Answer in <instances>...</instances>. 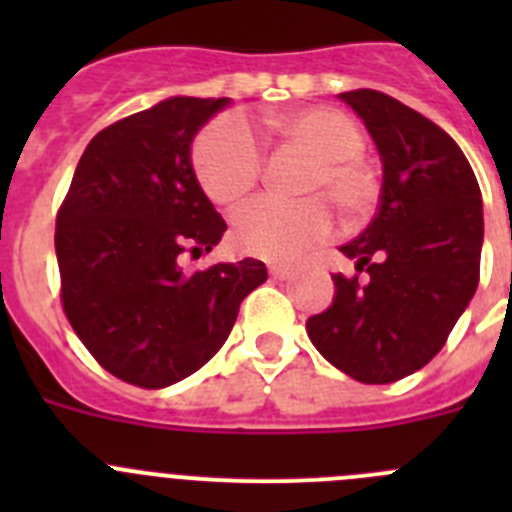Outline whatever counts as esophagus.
<instances>
[{
	"instance_id": "1",
	"label": "esophagus",
	"mask_w": 512,
	"mask_h": 512,
	"mask_svg": "<svg viewBox=\"0 0 512 512\" xmlns=\"http://www.w3.org/2000/svg\"><path fill=\"white\" fill-rule=\"evenodd\" d=\"M269 271H271V277H274V279H289V274H292V269H289V266H284V264H271Z\"/></svg>"
}]
</instances>
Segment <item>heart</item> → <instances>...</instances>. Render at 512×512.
<instances>
[{
    "label": "heart",
    "instance_id": "obj_1",
    "mask_svg": "<svg viewBox=\"0 0 512 512\" xmlns=\"http://www.w3.org/2000/svg\"><path fill=\"white\" fill-rule=\"evenodd\" d=\"M269 130L315 156L302 192L307 200L287 202L264 197L233 220V243L243 253L289 261L325 241L333 228V207L346 217L364 215L374 202V179L361 161L364 135L336 107H307L266 120ZM194 171L215 205L233 207L253 192L264 171V151L241 115H220L197 135Z\"/></svg>",
    "mask_w": 512,
    "mask_h": 512
}]
</instances>
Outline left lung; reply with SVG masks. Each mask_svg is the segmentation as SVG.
<instances>
[{"instance_id":"obj_1","label":"left lung","mask_w":512,"mask_h":512,"mask_svg":"<svg viewBox=\"0 0 512 512\" xmlns=\"http://www.w3.org/2000/svg\"><path fill=\"white\" fill-rule=\"evenodd\" d=\"M341 99L377 143L382 194L369 228L341 246L356 274H333V305L307 320V336L356 382L390 384L441 351L477 292L482 194L436 122L374 89Z\"/></svg>"}]
</instances>
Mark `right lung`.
Returning <instances> with one entry per match:
<instances>
[{"mask_svg":"<svg viewBox=\"0 0 512 512\" xmlns=\"http://www.w3.org/2000/svg\"><path fill=\"white\" fill-rule=\"evenodd\" d=\"M228 97H169L92 138L56 217L61 302L89 354L122 382L161 390L230 336L259 259L184 271L228 230L192 169L197 130Z\"/></svg>","mask_w":512,"mask_h":512,"instance_id":"obj_1","label":"right lung"}]
</instances>
